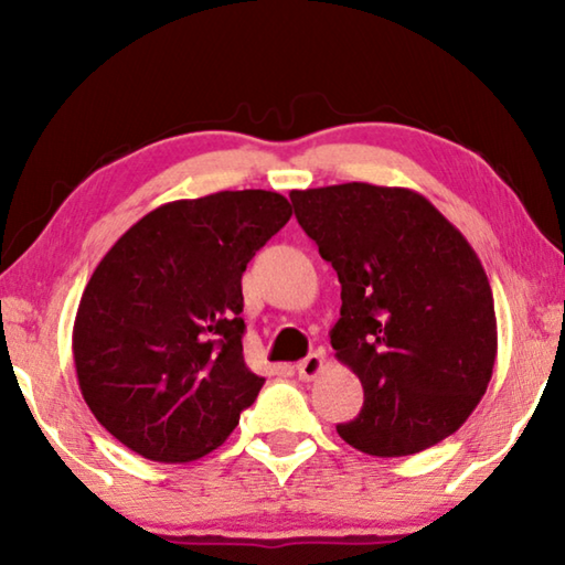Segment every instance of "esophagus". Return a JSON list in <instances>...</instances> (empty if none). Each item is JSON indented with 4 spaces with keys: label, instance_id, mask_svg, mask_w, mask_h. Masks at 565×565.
Returning <instances> with one entry per match:
<instances>
[{
    "label": "esophagus",
    "instance_id": "obj_1",
    "mask_svg": "<svg viewBox=\"0 0 565 565\" xmlns=\"http://www.w3.org/2000/svg\"><path fill=\"white\" fill-rule=\"evenodd\" d=\"M323 369V353L321 351H313L306 356L303 361L296 363V374H299L301 381H311L319 376V371Z\"/></svg>",
    "mask_w": 565,
    "mask_h": 565
}]
</instances>
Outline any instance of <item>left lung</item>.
<instances>
[{
	"label": "left lung",
	"mask_w": 565,
	"mask_h": 565,
	"mask_svg": "<svg viewBox=\"0 0 565 565\" xmlns=\"http://www.w3.org/2000/svg\"><path fill=\"white\" fill-rule=\"evenodd\" d=\"M289 196L339 276L331 347L363 386L361 414L339 424V436L381 458L444 441L489 388L499 349L481 259L411 189L349 181Z\"/></svg>",
	"instance_id": "1"
}]
</instances>
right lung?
Returning a JSON list of instances; mask_svg holds the SVG:
<instances>
[{
	"label": "right lung",
	"mask_w": 565,
	"mask_h": 565,
	"mask_svg": "<svg viewBox=\"0 0 565 565\" xmlns=\"http://www.w3.org/2000/svg\"><path fill=\"white\" fill-rule=\"evenodd\" d=\"M291 218L276 191L161 204L94 269L72 349L82 396L134 454L186 463L234 431L264 379L244 361L242 274Z\"/></svg>",
	"instance_id": "add662e5"
}]
</instances>
